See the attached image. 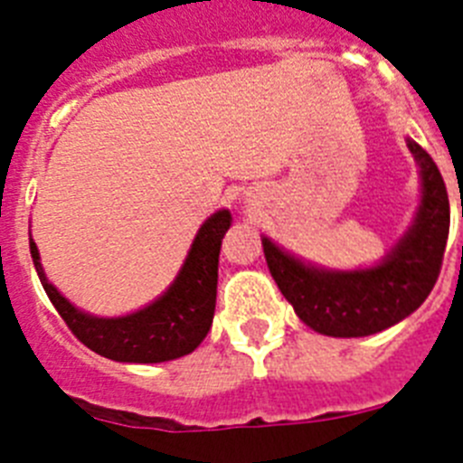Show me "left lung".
I'll list each match as a JSON object with an SVG mask.
<instances>
[{"instance_id":"1","label":"left lung","mask_w":463,"mask_h":463,"mask_svg":"<svg viewBox=\"0 0 463 463\" xmlns=\"http://www.w3.org/2000/svg\"><path fill=\"white\" fill-rule=\"evenodd\" d=\"M406 143L420 166V206L411 227L373 267H317L261 236L278 289L317 334L362 338L390 329L415 313L439 280L449 234L448 190L427 150L412 138Z\"/></svg>"}]
</instances>
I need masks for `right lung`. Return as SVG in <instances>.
Here are the masks:
<instances>
[{"mask_svg": "<svg viewBox=\"0 0 463 463\" xmlns=\"http://www.w3.org/2000/svg\"><path fill=\"white\" fill-rule=\"evenodd\" d=\"M232 213L220 208L199 227L181 271L148 306L118 317H99L73 306L46 278L34 239L30 252L48 298L83 345L113 362L159 364L194 353L206 338L215 313L218 260Z\"/></svg>", "mask_w": 463, "mask_h": 463, "instance_id": "1", "label": "right lung"}]
</instances>
